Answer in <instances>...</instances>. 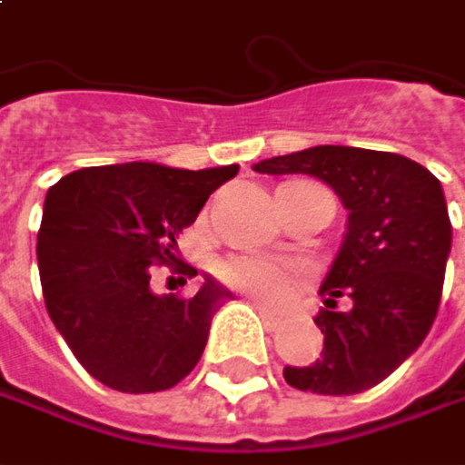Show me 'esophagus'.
<instances>
[{
	"label": "esophagus",
	"instance_id": "34e87169",
	"mask_svg": "<svg viewBox=\"0 0 465 465\" xmlns=\"http://www.w3.org/2000/svg\"><path fill=\"white\" fill-rule=\"evenodd\" d=\"M251 303H253V309L259 312V316L264 319V327H267V330H272V327L277 324V313L272 312L269 306H264L262 301H253V298H251Z\"/></svg>",
	"mask_w": 465,
	"mask_h": 465
}]
</instances>
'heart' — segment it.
<instances>
[{
    "label": "heart",
    "mask_w": 465,
    "mask_h": 465,
    "mask_svg": "<svg viewBox=\"0 0 465 465\" xmlns=\"http://www.w3.org/2000/svg\"><path fill=\"white\" fill-rule=\"evenodd\" d=\"M220 274L232 288L251 292L272 306L291 301L306 282V269L269 256H235L222 264Z\"/></svg>",
    "instance_id": "obj_1"
}]
</instances>
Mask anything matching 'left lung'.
I'll return each instance as SVG.
<instances>
[{
    "instance_id": "8db88e82",
    "label": "left lung",
    "mask_w": 465,
    "mask_h": 465,
    "mask_svg": "<svg viewBox=\"0 0 465 465\" xmlns=\"http://www.w3.org/2000/svg\"><path fill=\"white\" fill-rule=\"evenodd\" d=\"M253 170L319 177L348 209L345 238L319 288L324 309L313 319L324 335L322 359L285 366V382L316 395L380 384L424 342L440 309L453 243L440 180L408 156L353 146H313Z\"/></svg>"
}]
</instances>
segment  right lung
Wrapping results in <instances>:
<instances>
[{
  "mask_svg": "<svg viewBox=\"0 0 465 465\" xmlns=\"http://www.w3.org/2000/svg\"><path fill=\"white\" fill-rule=\"evenodd\" d=\"M238 170L130 162L83 167L49 188L35 245L44 303L94 380L141 395L193 371L230 291L206 277L196 295H156L152 267L177 262L180 232Z\"/></svg>",
  "mask_w": 465,
  "mask_h": 465,
  "instance_id": "right-lung-1",
  "label": "right lung"
}]
</instances>
